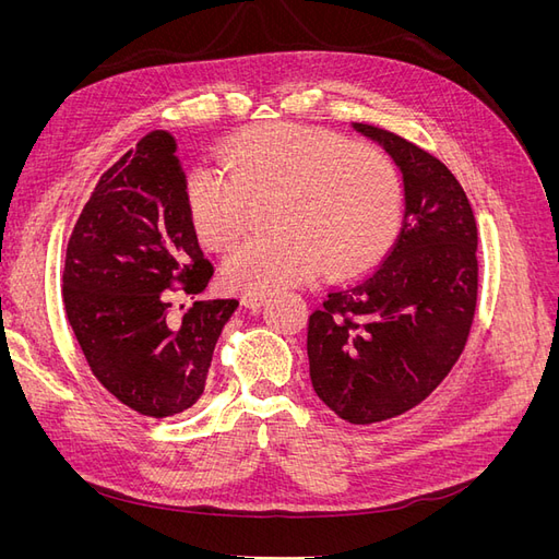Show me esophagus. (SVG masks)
<instances>
[{
  "label": "esophagus",
  "instance_id": "34e87169",
  "mask_svg": "<svg viewBox=\"0 0 559 559\" xmlns=\"http://www.w3.org/2000/svg\"><path fill=\"white\" fill-rule=\"evenodd\" d=\"M240 302H242V308H247L251 312H259L261 306H263V296H259V294H245Z\"/></svg>",
  "mask_w": 559,
  "mask_h": 559
}]
</instances>
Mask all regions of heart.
I'll list each match as a JSON object with an SVG mask.
<instances>
[{
    "label": "heart",
    "instance_id": "b5f03b06",
    "mask_svg": "<svg viewBox=\"0 0 559 559\" xmlns=\"http://www.w3.org/2000/svg\"><path fill=\"white\" fill-rule=\"evenodd\" d=\"M224 170H198L189 205L200 240L230 249L251 205L273 202L277 235L242 245L224 265L235 294H273L312 277L347 280L380 263L403 224L399 167L382 151L324 130L263 126L224 148Z\"/></svg>",
    "mask_w": 559,
    "mask_h": 559
}]
</instances>
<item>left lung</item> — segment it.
Here are the masks:
<instances>
[{"label":"left lung","mask_w":559,"mask_h":559,"mask_svg":"<svg viewBox=\"0 0 559 559\" xmlns=\"http://www.w3.org/2000/svg\"><path fill=\"white\" fill-rule=\"evenodd\" d=\"M403 175L405 214L376 273L329 292L310 314L317 396L352 425L403 415L464 352L478 298V228L448 167L399 134L354 123Z\"/></svg>","instance_id":"8db88e82"}]
</instances>
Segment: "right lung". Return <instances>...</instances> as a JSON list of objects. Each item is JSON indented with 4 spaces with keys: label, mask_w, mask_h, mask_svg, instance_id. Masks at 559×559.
Returning a JSON list of instances; mask_svg holds the SVG:
<instances>
[{
    "label": "right lung",
    "mask_w": 559,
    "mask_h": 559,
    "mask_svg": "<svg viewBox=\"0 0 559 559\" xmlns=\"http://www.w3.org/2000/svg\"><path fill=\"white\" fill-rule=\"evenodd\" d=\"M214 273L191 216L177 142L154 130L99 177L67 245L62 298L93 376L146 417L205 392L214 345L238 300H195L179 324L170 294L198 296Z\"/></svg>",
    "instance_id": "obj_1"
}]
</instances>
